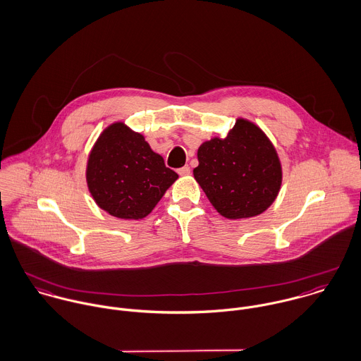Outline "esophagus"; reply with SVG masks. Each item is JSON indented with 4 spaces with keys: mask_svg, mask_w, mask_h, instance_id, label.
Returning a JSON list of instances; mask_svg holds the SVG:
<instances>
[{
    "mask_svg": "<svg viewBox=\"0 0 361 361\" xmlns=\"http://www.w3.org/2000/svg\"><path fill=\"white\" fill-rule=\"evenodd\" d=\"M178 174L180 176H188V174H191V169L188 166H184V167L178 169Z\"/></svg>",
    "mask_w": 361,
    "mask_h": 361,
    "instance_id": "esophagus-1",
    "label": "esophagus"
}]
</instances>
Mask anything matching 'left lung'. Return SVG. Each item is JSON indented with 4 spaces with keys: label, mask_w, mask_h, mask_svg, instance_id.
Segmentation results:
<instances>
[{
    "label": "left lung",
    "mask_w": 361,
    "mask_h": 361,
    "mask_svg": "<svg viewBox=\"0 0 361 361\" xmlns=\"http://www.w3.org/2000/svg\"><path fill=\"white\" fill-rule=\"evenodd\" d=\"M194 177L221 216L247 219L265 212L282 185V164L265 133L237 118L224 138L198 149Z\"/></svg>",
    "instance_id": "8db88e82"
}]
</instances>
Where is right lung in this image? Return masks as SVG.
<instances>
[{
  "instance_id": "right-lung-1",
  "label": "right lung",
  "mask_w": 361,
  "mask_h": 361,
  "mask_svg": "<svg viewBox=\"0 0 361 361\" xmlns=\"http://www.w3.org/2000/svg\"><path fill=\"white\" fill-rule=\"evenodd\" d=\"M177 178L144 135L124 123H114L100 134L86 166L87 188L97 207L128 220L147 216Z\"/></svg>"
}]
</instances>
